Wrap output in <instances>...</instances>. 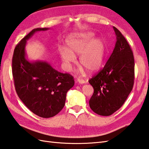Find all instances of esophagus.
I'll return each mask as SVG.
<instances>
[{"label": "esophagus", "mask_w": 149, "mask_h": 149, "mask_svg": "<svg viewBox=\"0 0 149 149\" xmlns=\"http://www.w3.org/2000/svg\"><path fill=\"white\" fill-rule=\"evenodd\" d=\"M77 82L79 83V84H84V83H86V81L84 80H83V79H77Z\"/></svg>", "instance_id": "obj_1"}]
</instances>
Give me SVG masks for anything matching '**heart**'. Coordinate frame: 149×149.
Returning <instances> with one entry per match:
<instances>
[{"instance_id": "heart-1", "label": "heart", "mask_w": 149, "mask_h": 149, "mask_svg": "<svg viewBox=\"0 0 149 149\" xmlns=\"http://www.w3.org/2000/svg\"><path fill=\"white\" fill-rule=\"evenodd\" d=\"M95 33L86 32L74 33L66 40L65 47H60L58 53L65 70L70 71L72 65L75 63L76 56L79 55V63L89 73L98 71L104 62L106 47L100 38H95ZM84 72L82 68L81 72Z\"/></svg>"}]
</instances>
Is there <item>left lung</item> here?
Returning <instances> with one entry per match:
<instances>
[{
    "label": "left lung",
    "instance_id": "8db88e82",
    "mask_svg": "<svg viewBox=\"0 0 149 149\" xmlns=\"http://www.w3.org/2000/svg\"><path fill=\"white\" fill-rule=\"evenodd\" d=\"M116 36L113 51L99 73L89 81L94 93L89 107L100 116H109L119 110L132 90L134 61L132 50L120 31L113 26Z\"/></svg>",
    "mask_w": 149,
    "mask_h": 149
}]
</instances>
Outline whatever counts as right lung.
Wrapping results in <instances>:
<instances>
[{
    "label": "right lung",
    "instance_id": "obj_1",
    "mask_svg": "<svg viewBox=\"0 0 149 149\" xmlns=\"http://www.w3.org/2000/svg\"><path fill=\"white\" fill-rule=\"evenodd\" d=\"M49 28L32 30L16 45L12 61L15 89L19 99L37 116L49 118L63 108L67 93L74 85L72 76L55 70L46 61L28 60L27 40L34 33Z\"/></svg>",
    "mask_w": 149,
    "mask_h": 149
}]
</instances>
